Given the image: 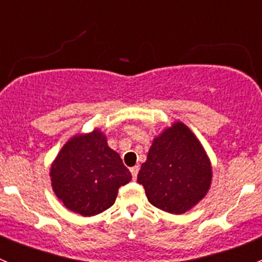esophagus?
<instances>
[{
	"label": "esophagus",
	"instance_id": "obj_1",
	"mask_svg": "<svg viewBox=\"0 0 262 262\" xmlns=\"http://www.w3.org/2000/svg\"><path fill=\"white\" fill-rule=\"evenodd\" d=\"M138 171H139V167H138V166H134V167H132V168H130L132 176H133L134 180H136V179H137V175H138Z\"/></svg>",
	"mask_w": 262,
	"mask_h": 262
}]
</instances>
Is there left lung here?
<instances>
[{
  "mask_svg": "<svg viewBox=\"0 0 262 262\" xmlns=\"http://www.w3.org/2000/svg\"><path fill=\"white\" fill-rule=\"evenodd\" d=\"M212 163L191 129L181 121L153 138L138 182L153 207L184 214L204 199L212 185Z\"/></svg>",
  "mask_w": 262,
  "mask_h": 262,
  "instance_id": "8db88e82",
  "label": "left lung"
}]
</instances>
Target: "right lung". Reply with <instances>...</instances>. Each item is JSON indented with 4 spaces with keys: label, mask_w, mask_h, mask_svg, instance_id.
Here are the masks:
<instances>
[{
    "label": "right lung",
    "mask_w": 262,
    "mask_h": 262,
    "mask_svg": "<svg viewBox=\"0 0 262 262\" xmlns=\"http://www.w3.org/2000/svg\"><path fill=\"white\" fill-rule=\"evenodd\" d=\"M55 196L71 212L92 216L115 203L132 175L100 129L76 134L58 152L49 171Z\"/></svg>",
    "instance_id": "add662e5"
}]
</instances>
